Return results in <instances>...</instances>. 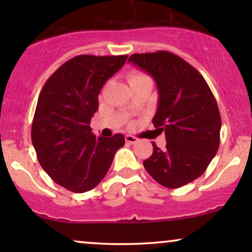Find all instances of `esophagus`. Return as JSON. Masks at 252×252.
I'll list each match as a JSON object with an SVG mask.
<instances>
[{
    "mask_svg": "<svg viewBox=\"0 0 252 252\" xmlns=\"http://www.w3.org/2000/svg\"><path fill=\"white\" fill-rule=\"evenodd\" d=\"M125 141H126L127 143H129V144H134V143L137 142V139H136L135 136L126 135V136H125Z\"/></svg>",
    "mask_w": 252,
    "mask_h": 252,
    "instance_id": "esophagus-1",
    "label": "esophagus"
}]
</instances>
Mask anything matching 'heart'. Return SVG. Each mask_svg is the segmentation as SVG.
<instances>
[{
    "instance_id": "obj_1",
    "label": "heart",
    "mask_w": 252,
    "mask_h": 252,
    "mask_svg": "<svg viewBox=\"0 0 252 252\" xmlns=\"http://www.w3.org/2000/svg\"><path fill=\"white\" fill-rule=\"evenodd\" d=\"M146 79H150V78L148 77L147 74H144L140 71H133V72H130L129 75H128L129 84H132V82H135V81H140V80H146ZM150 80H151V79H150Z\"/></svg>"
}]
</instances>
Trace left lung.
Returning <instances> with one entry per match:
<instances>
[{
    "mask_svg": "<svg viewBox=\"0 0 252 252\" xmlns=\"http://www.w3.org/2000/svg\"><path fill=\"white\" fill-rule=\"evenodd\" d=\"M128 62L156 81L153 124L166 137L164 150L153 142L143 166L164 187H182L204 173L219 148L221 118L215 96L203 75L170 51L133 54Z\"/></svg>",
    "mask_w": 252,
    "mask_h": 252,
    "instance_id": "8db88e82",
    "label": "left lung"
}]
</instances>
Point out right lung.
Wrapping results in <instances>:
<instances>
[{"instance_id": "add662e5", "label": "right lung", "mask_w": 252, "mask_h": 252, "mask_svg": "<svg viewBox=\"0 0 252 252\" xmlns=\"http://www.w3.org/2000/svg\"><path fill=\"white\" fill-rule=\"evenodd\" d=\"M79 55L57 68L39 95L32 123V143L47 174L67 190H92L108 173L122 134L96 137L91 120L103 85L127 60Z\"/></svg>"}]
</instances>
